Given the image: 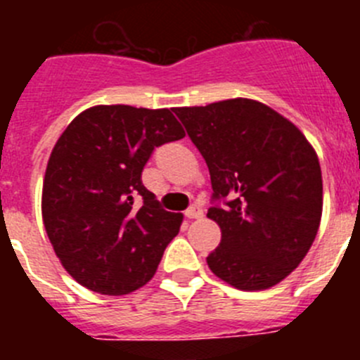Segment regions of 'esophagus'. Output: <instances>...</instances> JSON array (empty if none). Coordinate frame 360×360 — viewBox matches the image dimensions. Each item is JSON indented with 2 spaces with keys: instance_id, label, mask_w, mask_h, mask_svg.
Masks as SVG:
<instances>
[{
  "instance_id": "34e87169",
  "label": "esophagus",
  "mask_w": 360,
  "mask_h": 360,
  "mask_svg": "<svg viewBox=\"0 0 360 360\" xmlns=\"http://www.w3.org/2000/svg\"><path fill=\"white\" fill-rule=\"evenodd\" d=\"M186 216L189 219H200L203 216V211L200 207H196V205H193V207H189L186 211Z\"/></svg>"
}]
</instances>
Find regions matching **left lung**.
I'll return each mask as SVG.
<instances>
[{
    "mask_svg": "<svg viewBox=\"0 0 360 360\" xmlns=\"http://www.w3.org/2000/svg\"><path fill=\"white\" fill-rule=\"evenodd\" d=\"M211 174L207 218L221 241L212 274L240 290H265L304 259L319 231L323 176L316 149L294 122L252 98L174 108Z\"/></svg>",
    "mask_w": 360,
    "mask_h": 360,
    "instance_id": "obj_1",
    "label": "left lung"
}]
</instances>
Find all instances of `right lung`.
<instances>
[{
    "instance_id": "add662e5",
    "label": "right lung",
    "mask_w": 360,
    "mask_h": 360,
    "mask_svg": "<svg viewBox=\"0 0 360 360\" xmlns=\"http://www.w3.org/2000/svg\"><path fill=\"white\" fill-rule=\"evenodd\" d=\"M184 136L167 108L98 104L57 139L41 212L59 262L79 285L124 295L155 276L184 216L164 211L141 174L153 149Z\"/></svg>"
}]
</instances>
